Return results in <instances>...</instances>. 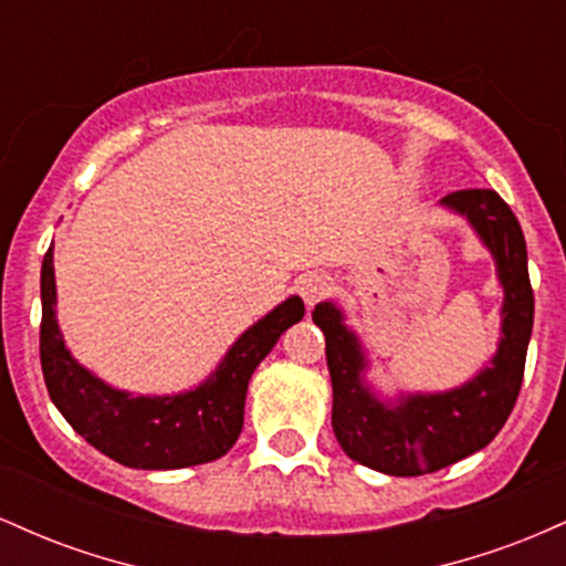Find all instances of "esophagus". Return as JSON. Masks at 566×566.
I'll list each match as a JSON object with an SVG mask.
<instances>
[{
    "instance_id": "obj_1",
    "label": "esophagus",
    "mask_w": 566,
    "mask_h": 566,
    "mask_svg": "<svg viewBox=\"0 0 566 566\" xmlns=\"http://www.w3.org/2000/svg\"><path fill=\"white\" fill-rule=\"evenodd\" d=\"M329 290H333V282H329V276L324 274H308L301 282V297L305 301V305L319 303L322 297L329 295Z\"/></svg>"
}]
</instances>
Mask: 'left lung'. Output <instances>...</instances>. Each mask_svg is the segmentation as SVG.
<instances>
[{
    "instance_id": "8db88e82",
    "label": "left lung",
    "mask_w": 566,
    "mask_h": 566,
    "mask_svg": "<svg viewBox=\"0 0 566 566\" xmlns=\"http://www.w3.org/2000/svg\"><path fill=\"white\" fill-rule=\"evenodd\" d=\"M441 205L471 220L495 255L505 290L503 337L484 373L454 391L407 396L401 405L388 407L361 382L365 354L340 311L333 303L314 308V322L327 340L335 437L350 460L388 476H423L482 450L505 426L524 380L535 295L522 226L492 188L452 191Z\"/></svg>"
}]
</instances>
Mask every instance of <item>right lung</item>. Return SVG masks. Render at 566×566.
Masks as SVG:
<instances>
[{
    "mask_svg": "<svg viewBox=\"0 0 566 566\" xmlns=\"http://www.w3.org/2000/svg\"><path fill=\"white\" fill-rule=\"evenodd\" d=\"M301 297L276 305L233 343L205 386L178 396H133L97 380L76 365L63 346L55 322L53 247L42 261V356L44 382L53 405L61 409L84 441L116 463L143 471L188 469L223 458L244 426L247 382L279 335L301 322Z\"/></svg>",
    "mask_w": 566,
    "mask_h": 566,
    "instance_id": "1",
    "label": "right lung"
}]
</instances>
